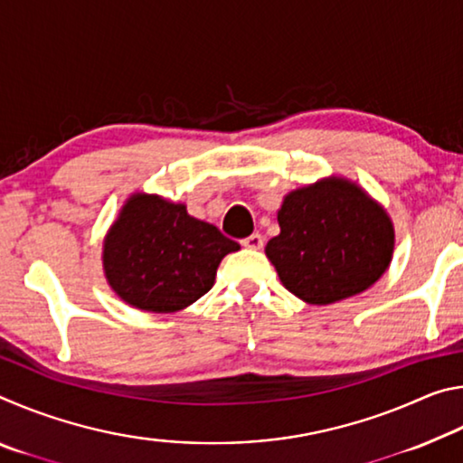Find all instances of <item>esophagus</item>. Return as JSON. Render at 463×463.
<instances>
[{"label": "esophagus", "instance_id": "obj_1", "mask_svg": "<svg viewBox=\"0 0 463 463\" xmlns=\"http://www.w3.org/2000/svg\"><path fill=\"white\" fill-rule=\"evenodd\" d=\"M241 242H242V247H247V249H261L263 247V237L260 232H253L250 237L242 239Z\"/></svg>", "mask_w": 463, "mask_h": 463}]
</instances>
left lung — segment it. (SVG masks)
<instances>
[{"label": "left lung", "instance_id": "8db88e82", "mask_svg": "<svg viewBox=\"0 0 463 463\" xmlns=\"http://www.w3.org/2000/svg\"><path fill=\"white\" fill-rule=\"evenodd\" d=\"M278 222L281 232L265 253L288 292L318 307L375 284L394 250L388 214L345 179H323L288 194Z\"/></svg>", "mask_w": 463, "mask_h": 463}]
</instances>
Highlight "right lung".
<instances>
[{"mask_svg": "<svg viewBox=\"0 0 463 463\" xmlns=\"http://www.w3.org/2000/svg\"><path fill=\"white\" fill-rule=\"evenodd\" d=\"M239 242L187 214L184 203L137 194L104 242L109 286L130 307L175 312L214 286L222 257Z\"/></svg>", "mask_w": 463, "mask_h": 463, "instance_id": "obj_1", "label": "right lung"}]
</instances>
